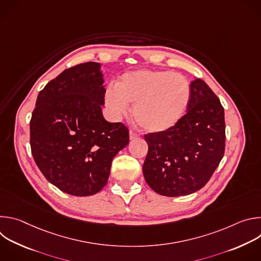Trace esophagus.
Wrapping results in <instances>:
<instances>
[{
	"instance_id": "obj_1",
	"label": "esophagus",
	"mask_w": 261,
	"mask_h": 261,
	"mask_svg": "<svg viewBox=\"0 0 261 261\" xmlns=\"http://www.w3.org/2000/svg\"><path fill=\"white\" fill-rule=\"evenodd\" d=\"M130 139H135V138H138L139 137V134L138 133H136V132H134V131H130Z\"/></svg>"
}]
</instances>
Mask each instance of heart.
Masks as SVG:
<instances>
[{"label": "heart", "instance_id": "1", "mask_svg": "<svg viewBox=\"0 0 261 261\" xmlns=\"http://www.w3.org/2000/svg\"><path fill=\"white\" fill-rule=\"evenodd\" d=\"M105 104L114 117L120 118L134 104L133 116L146 131L162 132L179 122L191 100V88L180 74L166 70L139 69L120 77L108 87Z\"/></svg>", "mask_w": 261, "mask_h": 261}]
</instances>
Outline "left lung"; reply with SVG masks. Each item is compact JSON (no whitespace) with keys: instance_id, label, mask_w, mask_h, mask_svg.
Masks as SVG:
<instances>
[{"instance_id":"left-lung-1","label":"left lung","mask_w":261,"mask_h":261,"mask_svg":"<svg viewBox=\"0 0 261 261\" xmlns=\"http://www.w3.org/2000/svg\"><path fill=\"white\" fill-rule=\"evenodd\" d=\"M191 100L177 124L148 133L142 170L146 184L158 194L189 195L204 187L225 151L224 108L200 79L190 85Z\"/></svg>"}]
</instances>
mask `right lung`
I'll list each match as a JSON object with an SVG mask.
<instances>
[{
    "label": "right lung",
    "instance_id": "1",
    "mask_svg": "<svg viewBox=\"0 0 261 261\" xmlns=\"http://www.w3.org/2000/svg\"><path fill=\"white\" fill-rule=\"evenodd\" d=\"M100 66L88 62L64 70L39 92L30 122L37 166L49 182L74 196L98 193L113 159L129 143L123 123L103 118Z\"/></svg>",
    "mask_w": 261,
    "mask_h": 261
}]
</instances>
